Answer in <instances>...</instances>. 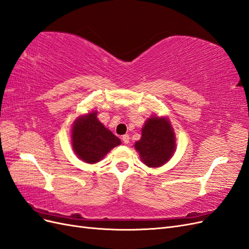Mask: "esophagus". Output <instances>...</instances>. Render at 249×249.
Returning <instances> with one entry per match:
<instances>
[{
  "mask_svg": "<svg viewBox=\"0 0 249 249\" xmlns=\"http://www.w3.org/2000/svg\"><path fill=\"white\" fill-rule=\"evenodd\" d=\"M129 140H130V138H129L128 134H124V136L122 137V141H123L124 144H128Z\"/></svg>",
  "mask_w": 249,
  "mask_h": 249,
  "instance_id": "esophagus-1",
  "label": "esophagus"
}]
</instances>
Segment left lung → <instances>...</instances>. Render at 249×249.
Instances as JSON below:
<instances>
[{"instance_id": "1", "label": "left lung", "mask_w": 249, "mask_h": 249, "mask_svg": "<svg viewBox=\"0 0 249 249\" xmlns=\"http://www.w3.org/2000/svg\"><path fill=\"white\" fill-rule=\"evenodd\" d=\"M175 136L167 118H149L142 129V138L134 144L144 164L150 168L160 167L172 158L175 151Z\"/></svg>"}]
</instances>
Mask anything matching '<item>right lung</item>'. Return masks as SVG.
I'll list each match as a JSON object with an SVG mask.
<instances>
[{
	"label": "right lung",
	"mask_w": 249,
	"mask_h": 249,
	"mask_svg": "<svg viewBox=\"0 0 249 249\" xmlns=\"http://www.w3.org/2000/svg\"><path fill=\"white\" fill-rule=\"evenodd\" d=\"M120 144V139L97 119V111H91L75 121L72 146L78 158L84 162H98Z\"/></svg>",
	"instance_id": "right-lung-1"
}]
</instances>
